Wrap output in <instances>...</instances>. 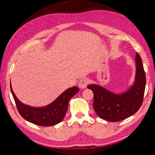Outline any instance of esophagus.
Wrapping results in <instances>:
<instances>
[{
  "label": "esophagus",
  "instance_id": "esophagus-1",
  "mask_svg": "<svg viewBox=\"0 0 155 155\" xmlns=\"http://www.w3.org/2000/svg\"><path fill=\"white\" fill-rule=\"evenodd\" d=\"M88 84V81L86 78H83V79L80 80L79 83H78V86L81 89H85L87 87V85Z\"/></svg>",
  "mask_w": 155,
  "mask_h": 155
}]
</instances>
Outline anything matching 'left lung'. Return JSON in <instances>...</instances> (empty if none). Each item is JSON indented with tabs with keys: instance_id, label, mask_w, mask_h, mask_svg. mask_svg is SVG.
I'll return each mask as SVG.
<instances>
[{
	"instance_id": "left-lung-1",
	"label": "left lung",
	"mask_w": 155,
	"mask_h": 155,
	"mask_svg": "<svg viewBox=\"0 0 155 155\" xmlns=\"http://www.w3.org/2000/svg\"><path fill=\"white\" fill-rule=\"evenodd\" d=\"M134 83L124 92L115 94L101 85L91 84L88 89L94 93L93 107L101 118L118 122L137 112L143 103L146 87V74L139 54H136Z\"/></svg>"
}]
</instances>
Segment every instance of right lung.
I'll use <instances>...</instances> for the list:
<instances>
[{
    "label": "right lung",
    "mask_w": 155,
    "mask_h": 155,
    "mask_svg": "<svg viewBox=\"0 0 155 155\" xmlns=\"http://www.w3.org/2000/svg\"><path fill=\"white\" fill-rule=\"evenodd\" d=\"M10 89L21 116L28 122L42 127H51L61 122L66 114L70 98L79 91L77 87L68 88L51 104L41 107H34L21 103L15 96L11 84Z\"/></svg>",
    "instance_id": "add662e5"
}]
</instances>
